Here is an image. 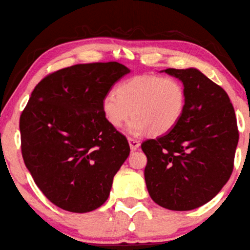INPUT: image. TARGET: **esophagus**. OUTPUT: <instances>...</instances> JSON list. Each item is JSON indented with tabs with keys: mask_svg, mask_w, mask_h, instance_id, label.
Masks as SVG:
<instances>
[{
	"mask_svg": "<svg viewBox=\"0 0 250 250\" xmlns=\"http://www.w3.org/2000/svg\"><path fill=\"white\" fill-rule=\"evenodd\" d=\"M128 141H129V144H130V147L132 151H137V149H139L140 147V142L137 140H134L132 138H128Z\"/></svg>",
	"mask_w": 250,
	"mask_h": 250,
	"instance_id": "obj_1",
	"label": "esophagus"
}]
</instances>
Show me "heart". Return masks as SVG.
Segmentation results:
<instances>
[{"mask_svg": "<svg viewBox=\"0 0 250 250\" xmlns=\"http://www.w3.org/2000/svg\"><path fill=\"white\" fill-rule=\"evenodd\" d=\"M186 92L183 83L172 76L137 75L117 85L116 92L107 93L101 103L104 119L118 129L128 125L131 134L149 131L154 137L167 134L184 115Z\"/></svg>", "mask_w": 250, "mask_h": 250, "instance_id": "obj_1", "label": "heart"}]
</instances>
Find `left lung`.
I'll return each instance as SVG.
<instances>
[{"mask_svg": "<svg viewBox=\"0 0 250 250\" xmlns=\"http://www.w3.org/2000/svg\"><path fill=\"white\" fill-rule=\"evenodd\" d=\"M162 72L183 82L186 107L170 132L141 145L145 184L158 206L189 211L212 200L232 175L237 122L229 95L199 70Z\"/></svg>", "mask_w": 250, "mask_h": 250, "instance_id": "left-lung-1", "label": "left lung"}]
</instances>
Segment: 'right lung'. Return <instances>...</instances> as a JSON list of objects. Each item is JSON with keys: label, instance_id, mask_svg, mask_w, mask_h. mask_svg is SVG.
<instances>
[{"label": "right lung", "instance_id": "add662e5", "mask_svg": "<svg viewBox=\"0 0 250 250\" xmlns=\"http://www.w3.org/2000/svg\"><path fill=\"white\" fill-rule=\"evenodd\" d=\"M128 73L118 62L59 70L36 85L21 112L25 165L44 196L63 210L86 213L103 206L129 156L128 140L101 110L103 97Z\"/></svg>", "mask_w": 250, "mask_h": 250}]
</instances>
